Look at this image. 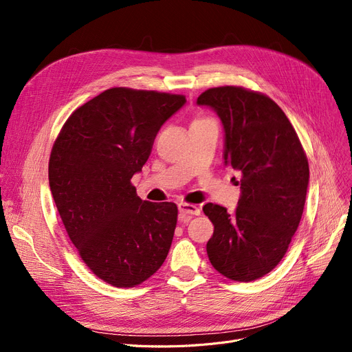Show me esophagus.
<instances>
[{"instance_id":"esophagus-1","label":"esophagus","mask_w":352,"mask_h":352,"mask_svg":"<svg viewBox=\"0 0 352 352\" xmlns=\"http://www.w3.org/2000/svg\"><path fill=\"white\" fill-rule=\"evenodd\" d=\"M178 210L182 215H199L201 214V210L197 206L188 204V202H181V204L178 206Z\"/></svg>"}]
</instances>
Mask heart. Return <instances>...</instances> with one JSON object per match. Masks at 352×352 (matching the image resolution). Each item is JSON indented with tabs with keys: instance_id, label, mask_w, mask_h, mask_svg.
Listing matches in <instances>:
<instances>
[{
	"instance_id": "b5f03b06",
	"label": "heart",
	"mask_w": 352,
	"mask_h": 352,
	"mask_svg": "<svg viewBox=\"0 0 352 352\" xmlns=\"http://www.w3.org/2000/svg\"><path fill=\"white\" fill-rule=\"evenodd\" d=\"M210 118H207V117H198V118H195L194 121H192V124H197V122H202V121H208Z\"/></svg>"
}]
</instances>
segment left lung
<instances>
[{"mask_svg": "<svg viewBox=\"0 0 352 352\" xmlns=\"http://www.w3.org/2000/svg\"><path fill=\"white\" fill-rule=\"evenodd\" d=\"M197 102L217 111L226 131L224 164L241 173L232 214L212 202L202 207L214 226L207 254L221 275L250 283L280 264L300 226L308 158L284 111L263 92L215 87Z\"/></svg>", "mask_w": 352, "mask_h": 352, "instance_id": "1", "label": "left lung"}]
</instances>
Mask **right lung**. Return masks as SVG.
Masks as SVG:
<instances>
[{"instance_id":"right-lung-1","label":"right lung","mask_w":352,"mask_h":352,"mask_svg":"<svg viewBox=\"0 0 352 352\" xmlns=\"http://www.w3.org/2000/svg\"><path fill=\"white\" fill-rule=\"evenodd\" d=\"M184 104L181 94L114 87L74 111L54 141L48 178L65 231L91 272L113 287L142 284L168 255L178 208L142 201L131 178Z\"/></svg>"}]
</instances>
